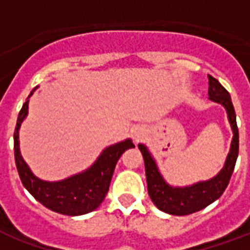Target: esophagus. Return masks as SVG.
I'll use <instances>...</instances> for the list:
<instances>
[{
	"label": "esophagus",
	"instance_id": "esophagus-1",
	"mask_svg": "<svg viewBox=\"0 0 250 250\" xmlns=\"http://www.w3.org/2000/svg\"><path fill=\"white\" fill-rule=\"evenodd\" d=\"M135 138H136V141H138L139 138H142V134H141V132H136V134H135Z\"/></svg>",
	"mask_w": 250,
	"mask_h": 250
}]
</instances>
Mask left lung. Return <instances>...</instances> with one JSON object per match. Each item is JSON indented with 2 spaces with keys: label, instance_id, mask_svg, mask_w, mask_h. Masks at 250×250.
<instances>
[{
  "label": "left lung",
  "instance_id": "8db88e82",
  "mask_svg": "<svg viewBox=\"0 0 250 250\" xmlns=\"http://www.w3.org/2000/svg\"><path fill=\"white\" fill-rule=\"evenodd\" d=\"M208 77H209V99L225 107L233 130L230 152L226 158L224 168L214 178L206 182H199L188 188H171L163 181L162 175L158 171L157 165L150 155V152L147 151L146 147L143 145L138 146L145 159L148 195L158 209L168 214H191L214 202L225 191L236 166L237 157H238V127H237L234 107L231 103L230 95L221 85L220 82L210 75H208Z\"/></svg>",
  "mask_w": 250,
  "mask_h": 250
}]
</instances>
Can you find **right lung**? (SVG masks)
Segmentation results:
<instances>
[{
	"label": "right lung",
	"instance_id": "add662e5",
	"mask_svg": "<svg viewBox=\"0 0 250 250\" xmlns=\"http://www.w3.org/2000/svg\"><path fill=\"white\" fill-rule=\"evenodd\" d=\"M26 114L28 100L20 111L17 125L14 128V159L20 179L25 188L40 204L60 214L82 215L96 209L108 193L116 162L125 150L135 147L134 143L127 139L114 146H109L102 152L98 161L87 171L60 182H45L36 178L20 154L19 128Z\"/></svg>",
	"mask_w": 250,
	"mask_h": 250
}]
</instances>
